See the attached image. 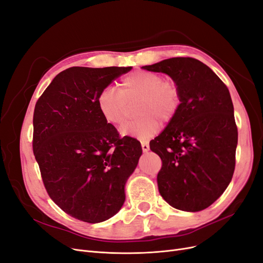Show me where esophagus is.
<instances>
[{"label":"esophagus","mask_w":263,"mask_h":263,"mask_svg":"<svg viewBox=\"0 0 263 263\" xmlns=\"http://www.w3.org/2000/svg\"><path fill=\"white\" fill-rule=\"evenodd\" d=\"M141 148L144 153H147V151H149V149H150L148 142H141Z\"/></svg>","instance_id":"1"}]
</instances>
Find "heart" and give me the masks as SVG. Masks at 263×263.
I'll list each match as a JSON object with an SVG mask.
<instances>
[{
    "label": "heart",
    "instance_id": "obj_1",
    "mask_svg": "<svg viewBox=\"0 0 263 263\" xmlns=\"http://www.w3.org/2000/svg\"><path fill=\"white\" fill-rule=\"evenodd\" d=\"M137 103L139 115L125 124L121 133L141 141L153 138L160 128V121L169 123L181 105V91L171 79L146 70H138L126 76L121 89L106 86L97 98L99 112L112 125H122L130 113V105Z\"/></svg>",
    "mask_w": 263,
    "mask_h": 263
}]
</instances>
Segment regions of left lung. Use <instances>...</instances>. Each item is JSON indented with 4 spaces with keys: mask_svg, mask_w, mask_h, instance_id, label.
Instances as JSON below:
<instances>
[{
    "mask_svg": "<svg viewBox=\"0 0 263 263\" xmlns=\"http://www.w3.org/2000/svg\"><path fill=\"white\" fill-rule=\"evenodd\" d=\"M142 69L168 74L181 91L178 113L150 141L162 161L159 192L177 210L208 209L224 193L235 170L238 132L227 86L194 58H170Z\"/></svg>",
    "mask_w": 263,
    "mask_h": 263,
    "instance_id": "8db88e82",
    "label": "left lung"
}]
</instances>
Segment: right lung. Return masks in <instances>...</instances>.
<instances>
[{
	"label": "right lung",
	"mask_w": 263,
	"mask_h": 263,
	"mask_svg": "<svg viewBox=\"0 0 263 263\" xmlns=\"http://www.w3.org/2000/svg\"><path fill=\"white\" fill-rule=\"evenodd\" d=\"M132 67H72L38 99L33 150L44 185L59 208L79 220L104 221L122 209L125 184L142 154L140 142L119 137L97 105L101 90Z\"/></svg>",
	"instance_id": "1"
}]
</instances>
